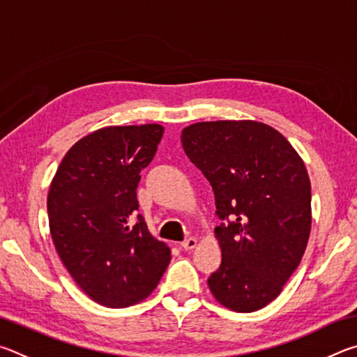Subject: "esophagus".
Masks as SVG:
<instances>
[{
	"label": "esophagus",
	"instance_id": "obj_1",
	"mask_svg": "<svg viewBox=\"0 0 357 357\" xmlns=\"http://www.w3.org/2000/svg\"><path fill=\"white\" fill-rule=\"evenodd\" d=\"M195 245H197V239L195 238H187L185 241H183V243H181V247H183L184 250L195 249Z\"/></svg>",
	"mask_w": 357,
	"mask_h": 357
}]
</instances>
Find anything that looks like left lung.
Returning a JSON list of instances; mask_svg holds the SVG:
<instances>
[{
  "instance_id": "8db88e82",
  "label": "left lung",
  "mask_w": 357,
  "mask_h": 357,
  "mask_svg": "<svg viewBox=\"0 0 357 357\" xmlns=\"http://www.w3.org/2000/svg\"><path fill=\"white\" fill-rule=\"evenodd\" d=\"M181 142L213 187L222 220V263L208 279L211 293L234 312L263 309L280 294L309 241L304 162L279 130L249 119L192 124Z\"/></svg>"
}]
</instances>
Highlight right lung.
I'll return each mask as SVG.
<instances>
[{
	"mask_svg": "<svg viewBox=\"0 0 357 357\" xmlns=\"http://www.w3.org/2000/svg\"><path fill=\"white\" fill-rule=\"evenodd\" d=\"M162 135L159 124L96 130L68 151L52 181L53 244L72 279L100 305L123 309L148 298L172 259L137 214L140 172Z\"/></svg>",
	"mask_w": 357,
	"mask_h": 357,
	"instance_id": "right-lung-1",
	"label": "right lung"
}]
</instances>
